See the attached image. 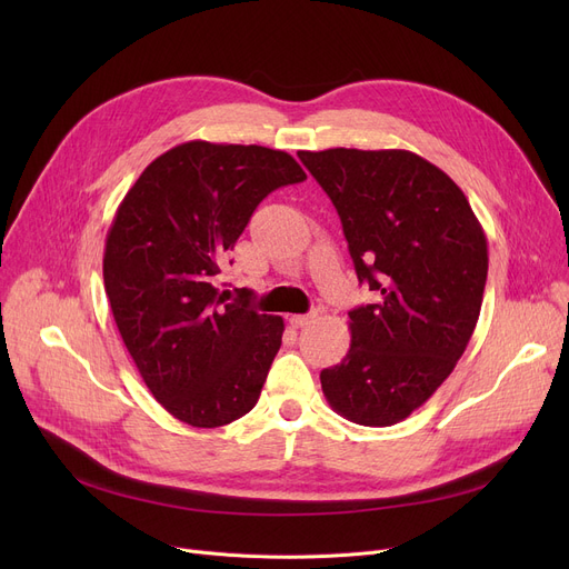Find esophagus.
Segmentation results:
<instances>
[{
    "label": "esophagus",
    "mask_w": 569,
    "mask_h": 569,
    "mask_svg": "<svg viewBox=\"0 0 569 569\" xmlns=\"http://www.w3.org/2000/svg\"><path fill=\"white\" fill-rule=\"evenodd\" d=\"M316 318H318V311H311V313H305V316H290V325H292V327H307V325H311Z\"/></svg>",
    "instance_id": "34e87169"
}]
</instances>
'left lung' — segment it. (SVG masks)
<instances>
[{"mask_svg":"<svg viewBox=\"0 0 569 569\" xmlns=\"http://www.w3.org/2000/svg\"><path fill=\"white\" fill-rule=\"evenodd\" d=\"M335 202L360 283L380 295L350 318V350L320 371L346 420L392 427L420 408L463 355L480 318L489 251L463 191L408 149L297 154Z\"/></svg>","mask_w":569,"mask_h":569,"instance_id":"obj_1","label":"left lung"}]
</instances>
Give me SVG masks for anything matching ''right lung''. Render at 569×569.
<instances>
[{"label": "right lung", "mask_w": 569, "mask_h": 569, "mask_svg": "<svg viewBox=\"0 0 569 569\" xmlns=\"http://www.w3.org/2000/svg\"><path fill=\"white\" fill-rule=\"evenodd\" d=\"M305 179L281 149L189 140L149 163L119 202L106 295L149 392L179 422L217 429L258 403L283 318L247 300L223 305L219 274L260 200Z\"/></svg>", "instance_id": "right-lung-1"}]
</instances>
